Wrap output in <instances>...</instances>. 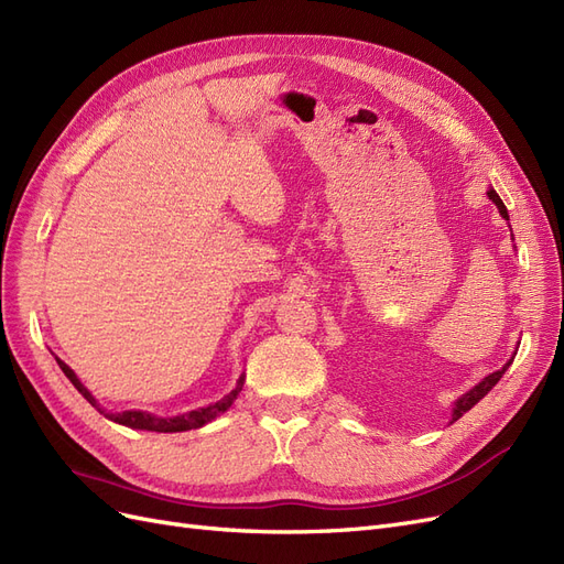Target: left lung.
<instances>
[{"mask_svg":"<svg viewBox=\"0 0 564 564\" xmlns=\"http://www.w3.org/2000/svg\"><path fill=\"white\" fill-rule=\"evenodd\" d=\"M487 195H489V199H491L494 204H497L499 214H501V216L508 220V209H506V204L501 202V197L497 195V191H494V187H489ZM513 360H516V355L510 357V360H508V362H506V365H503L499 371L489 373V377H485L480 383L473 386V388L466 392V395H460V398L454 402V409H452V423H454V421H458L460 416H464V414L468 412V409H473L477 402H480V400L487 395V392H489L494 386H497V383L501 381V377H503V373H506V369H508L510 365H513Z\"/></svg>","mask_w":564,"mask_h":564,"instance_id":"obj_1","label":"left lung"}]
</instances>
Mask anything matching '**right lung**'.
Wrapping results in <instances>:
<instances>
[{"label": "right lung", "instance_id": "1", "mask_svg": "<svg viewBox=\"0 0 564 564\" xmlns=\"http://www.w3.org/2000/svg\"><path fill=\"white\" fill-rule=\"evenodd\" d=\"M56 362H58V367L63 369V373L67 379L73 381V386L82 392L84 398H87V402L91 404V406H96L100 414H104L106 419H110V421H115V423H122V425H127V429H135V431H155V433H183V431H193V429H202L204 423H209V421H214L218 414H224L226 409L237 400V395H240V390H242V386H245V373L240 377V381H237V386H235V390H230L226 398H220L218 402H214V404H207V406H199V409H195V412H187V414H181V416H172V419H162V416H155V414H148V412H117V414H110V412H106L104 406H100L98 402H96V398L91 395V392L82 386V381L77 379V373L67 367L63 360H58L56 357Z\"/></svg>", "mask_w": 564, "mask_h": 564}]
</instances>
